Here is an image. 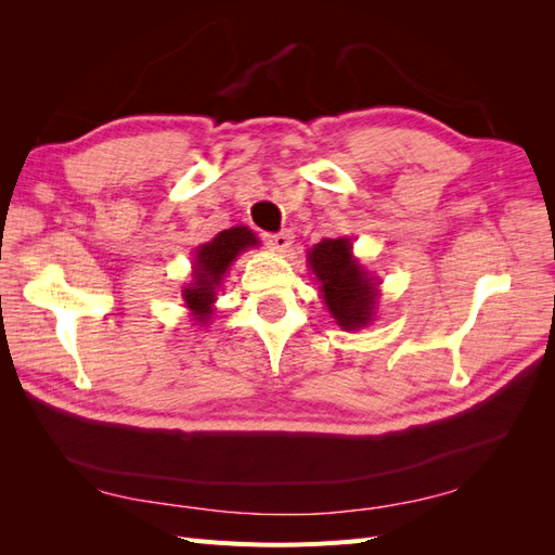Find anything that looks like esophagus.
<instances>
[{"label":"esophagus","instance_id":"esophagus-1","mask_svg":"<svg viewBox=\"0 0 555 555\" xmlns=\"http://www.w3.org/2000/svg\"><path fill=\"white\" fill-rule=\"evenodd\" d=\"M263 241L266 245L275 249V251H284L292 243H294V233L292 231H278V233H263Z\"/></svg>","mask_w":555,"mask_h":555}]
</instances>
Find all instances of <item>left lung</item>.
<instances>
[{
	"label": "left lung",
	"mask_w": 555,
	"mask_h": 555,
	"mask_svg": "<svg viewBox=\"0 0 555 555\" xmlns=\"http://www.w3.org/2000/svg\"><path fill=\"white\" fill-rule=\"evenodd\" d=\"M308 263L317 282H322V298L345 331L373 322L377 282L351 255L349 238H324L308 251Z\"/></svg>",
	"instance_id": "left-lung-1"
}]
</instances>
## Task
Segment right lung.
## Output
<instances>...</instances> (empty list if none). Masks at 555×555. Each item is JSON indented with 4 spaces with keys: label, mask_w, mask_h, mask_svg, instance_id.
Segmentation results:
<instances>
[{
    "label": "right lung",
    "mask_w": 555,
    "mask_h": 555,
    "mask_svg": "<svg viewBox=\"0 0 555 555\" xmlns=\"http://www.w3.org/2000/svg\"><path fill=\"white\" fill-rule=\"evenodd\" d=\"M259 245L257 236L247 227H233L220 231L210 243L198 245L194 249V271L192 282L182 289V298L192 310L194 322L206 324L212 314L215 292L222 284L229 266L236 261L241 251Z\"/></svg>",
    "instance_id": "right-lung-1"
}]
</instances>
